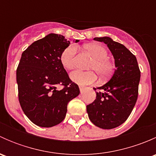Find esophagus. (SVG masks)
Instances as JSON below:
<instances>
[{
	"mask_svg": "<svg viewBox=\"0 0 156 156\" xmlns=\"http://www.w3.org/2000/svg\"><path fill=\"white\" fill-rule=\"evenodd\" d=\"M79 89H80V91H81V93H83L84 91V90H85V87H83V86H79Z\"/></svg>",
	"mask_w": 156,
	"mask_h": 156,
	"instance_id": "34e87169",
	"label": "esophagus"
}]
</instances>
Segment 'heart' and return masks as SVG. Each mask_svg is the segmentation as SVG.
<instances>
[{
	"label": "heart",
	"mask_w": 156,
	"mask_h": 156,
	"mask_svg": "<svg viewBox=\"0 0 156 156\" xmlns=\"http://www.w3.org/2000/svg\"><path fill=\"white\" fill-rule=\"evenodd\" d=\"M84 49L94 59L88 69L94 70L101 78L108 76L114 69L113 63L108 58V51L105 47L98 44H89L84 46ZM76 48L73 45L67 47L60 56V62L66 69H72L75 66ZM70 78L73 82L79 85L93 84L97 79V75L93 71L82 72L75 70L71 72Z\"/></svg>",
	"instance_id": "obj_1"
}]
</instances>
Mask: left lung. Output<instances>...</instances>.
<instances>
[{
	"label": "left lung",
	"instance_id": "obj_1",
	"mask_svg": "<svg viewBox=\"0 0 156 156\" xmlns=\"http://www.w3.org/2000/svg\"><path fill=\"white\" fill-rule=\"evenodd\" d=\"M107 45L115 59L116 69L111 79L97 89L96 100L87 106L90 120L103 129L122 125L131 113L138 97L140 71L136 58L122 44L111 37H94ZM96 90V88H94Z\"/></svg>",
	"mask_w": 156,
	"mask_h": 156
}]
</instances>
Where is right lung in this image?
<instances>
[{
  "instance_id": "1",
  "label": "right lung",
  "mask_w": 156,
  "mask_h": 156,
  "mask_svg": "<svg viewBox=\"0 0 156 156\" xmlns=\"http://www.w3.org/2000/svg\"><path fill=\"white\" fill-rule=\"evenodd\" d=\"M69 44L64 36L51 33L22 53L16 70L19 101L25 115L37 126L51 127L62 122L69 102L80 94L60 62L61 53ZM58 84L64 87L59 91Z\"/></svg>"
}]
</instances>
